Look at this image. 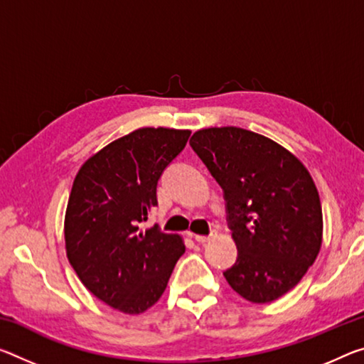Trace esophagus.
<instances>
[{
	"label": "esophagus",
	"mask_w": 364,
	"mask_h": 364,
	"mask_svg": "<svg viewBox=\"0 0 364 364\" xmlns=\"http://www.w3.org/2000/svg\"><path fill=\"white\" fill-rule=\"evenodd\" d=\"M212 238H213V233H210L209 236H204V235H194V240L198 241V243H200V245L207 243V241H210Z\"/></svg>",
	"instance_id": "1"
}]
</instances>
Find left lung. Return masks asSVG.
<instances>
[{"label": "left lung", "mask_w": 364, "mask_h": 364, "mask_svg": "<svg viewBox=\"0 0 364 364\" xmlns=\"http://www.w3.org/2000/svg\"><path fill=\"white\" fill-rule=\"evenodd\" d=\"M193 151L223 189L238 257L223 272L251 303L285 295L314 264L322 209L301 161L257 132L225 126L196 131Z\"/></svg>", "instance_id": "8db88e82"}]
</instances>
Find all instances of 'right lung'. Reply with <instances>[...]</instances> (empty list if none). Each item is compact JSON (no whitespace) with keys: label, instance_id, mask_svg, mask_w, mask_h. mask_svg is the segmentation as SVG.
<instances>
[{"label":"right lung","instance_id":"obj_1","mask_svg":"<svg viewBox=\"0 0 364 364\" xmlns=\"http://www.w3.org/2000/svg\"><path fill=\"white\" fill-rule=\"evenodd\" d=\"M189 134L136 129L92 155L74 178L65 217L68 259L92 295L121 313L154 306L186 250L181 236L139 225L157 205L161 173Z\"/></svg>","mask_w":364,"mask_h":364}]
</instances>
